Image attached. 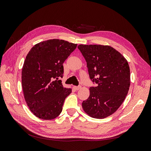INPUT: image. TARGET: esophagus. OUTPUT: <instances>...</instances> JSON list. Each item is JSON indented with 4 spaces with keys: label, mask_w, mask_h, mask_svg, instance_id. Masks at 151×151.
I'll return each mask as SVG.
<instances>
[{
    "label": "esophagus",
    "mask_w": 151,
    "mask_h": 151,
    "mask_svg": "<svg viewBox=\"0 0 151 151\" xmlns=\"http://www.w3.org/2000/svg\"><path fill=\"white\" fill-rule=\"evenodd\" d=\"M81 86H75L74 88L76 89V90H79L80 89H81Z\"/></svg>",
    "instance_id": "obj_1"
}]
</instances>
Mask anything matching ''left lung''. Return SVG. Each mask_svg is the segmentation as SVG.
<instances>
[{"mask_svg":"<svg viewBox=\"0 0 151 151\" xmlns=\"http://www.w3.org/2000/svg\"><path fill=\"white\" fill-rule=\"evenodd\" d=\"M78 48L86 61L90 79L97 84L89 88L83 109L91 117L104 119L115 112L127 96L130 86L128 63L109 45L80 44Z\"/></svg>","mask_w":151,"mask_h":151,"instance_id":"left-lung-1","label":"left lung"}]
</instances>
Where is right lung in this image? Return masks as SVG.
<instances>
[{"label": "right lung", "instance_id": "1", "mask_svg": "<svg viewBox=\"0 0 151 151\" xmlns=\"http://www.w3.org/2000/svg\"><path fill=\"white\" fill-rule=\"evenodd\" d=\"M77 44L62 39H49L31 48L22 71L24 97L30 110L42 120H53L60 114L71 89L62 81L63 63Z\"/></svg>", "mask_w": 151, "mask_h": 151}]
</instances>
